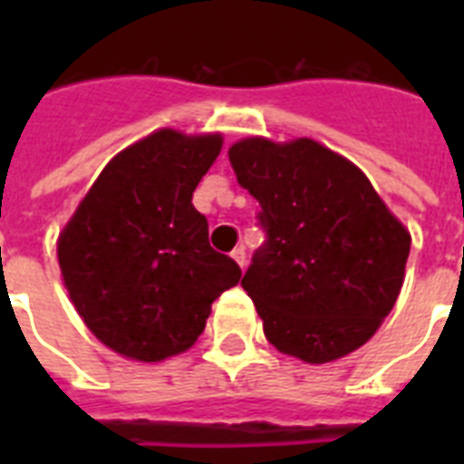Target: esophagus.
Wrapping results in <instances>:
<instances>
[{
    "instance_id": "34e87169",
    "label": "esophagus",
    "mask_w": 464,
    "mask_h": 464,
    "mask_svg": "<svg viewBox=\"0 0 464 464\" xmlns=\"http://www.w3.org/2000/svg\"><path fill=\"white\" fill-rule=\"evenodd\" d=\"M231 257H233V260H236V262H238L240 267H246V262H247V257H246V247H243V246L236 247V250H233V253H231Z\"/></svg>"
}]
</instances>
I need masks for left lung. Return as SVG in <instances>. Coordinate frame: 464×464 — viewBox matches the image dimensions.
I'll use <instances>...</instances> for the list:
<instances>
[{"label": "left lung", "mask_w": 464, "mask_h": 464, "mask_svg": "<svg viewBox=\"0 0 464 464\" xmlns=\"http://www.w3.org/2000/svg\"><path fill=\"white\" fill-rule=\"evenodd\" d=\"M228 159L267 233L240 286L269 344L305 363L366 344L400 296L410 231L352 160L317 141L250 137Z\"/></svg>", "instance_id": "8db88e82"}]
</instances>
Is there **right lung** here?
I'll return each mask as SVG.
<instances>
[{"label":"right lung","instance_id":"1","mask_svg":"<svg viewBox=\"0 0 464 464\" xmlns=\"http://www.w3.org/2000/svg\"><path fill=\"white\" fill-rule=\"evenodd\" d=\"M218 151L221 134H149L103 168L62 231L57 257L76 313L127 359L189 349L211 304L238 284L240 267L209 246L192 207Z\"/></svg>","mask_w":464,"mask_h":464}]
</instances>
